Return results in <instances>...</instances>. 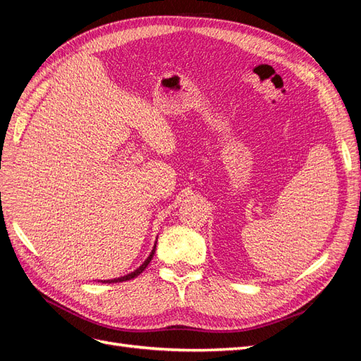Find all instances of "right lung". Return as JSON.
<instances>
[{
  "instance_id": "obj_1",
  "label": "right lung",
  "mask_w": 361,
  "mask_h": 361,
  "mask_svg": "<svg viewBox=\"0 0 361 361\" xmlns=\"http://www.w3.org/2000/svg\"><path fill=\"white\" fill-rule=\"evenodd\" d=\"M155 248H157V245L154 247V250H152V253H150V256L145 260V264L141 265L140 268H137L134 272H130V274H128V276H125V277H118V279H114V280H106V281H104V283H117V281H126V280H130V279H134V277H137V276H140L141 272H143L146 268H147V265L150 264V260H152V257H154V255H155Z\"/></svg>"
}]
</instances>
